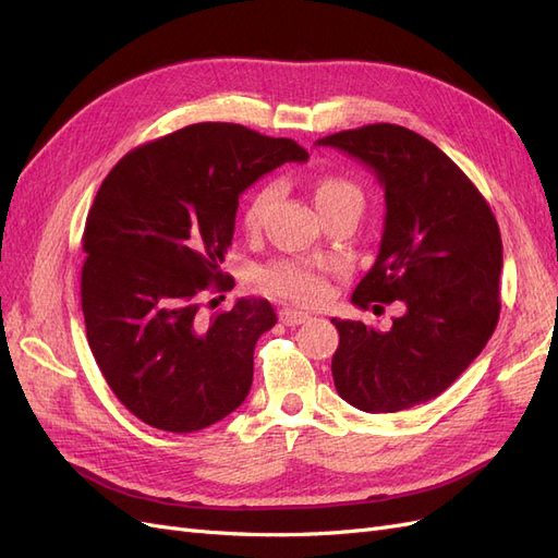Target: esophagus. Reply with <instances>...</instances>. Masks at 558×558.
Wrapping results in <instances>:
<instances>
[{"instance_id":"1","label":"esophagus","mask_w":558,"mask_h":558,"mask_svg":"<svg viewBox=\"0 0 558 558\" xmlns=\"http://www.w3.org/2000/svg\"><path fill=\"white\" fill-rule=\"evenodd\" d=\"M279 318H281V324H286V326H302L305 320H310V314L302 312V310H281Z\"/></svg>"}]
</instances>
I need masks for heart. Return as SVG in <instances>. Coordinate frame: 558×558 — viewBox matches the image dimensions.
<instances>
[{
    "label": "heart",
    "mask_w": 558,
    "mask_h": 558,
    "mask_svg": "<svg viewBox=\"0 0 558 558\" xmlns=\"http://www.w3.org/2000/svg\"><path fill=\"white\" fill-rule=\"evenodd\" d=\"M275 197H277V185L272 183L263 185V189L251 197L244 214L246 228L260 226L263 216L267 214ZM347 199L363 202L361 189L353 181L342 177H324L314 183V202L318 211H326ZM256 281L269 295L305 302V305H318V302H324L330 293L326 275L320 272L318 267L310 263H300V260H279V263L267 265L256 275Z\"/></svg>",
    "instance_id": "obj_1"
}]
</instances>
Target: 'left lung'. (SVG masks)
Wrapping results in <instances>:
<instances>
[{
  "label": "left lung",
  "mask_w": 558,
  "mask_h": 558,
  "mask_svg": "<svg viewBox=\"0 0 558 558\" xmlns=\"http://www.w3.org/2000/svg\"><path fill=\"white\" fill-rule=\"evenodd\" d=\"M316 144L361 160L384 189L377 260L351 302L361 310L404 305L386 332L332 318L340 332L335 388L369 414L410 410L447 391L496 330L502 269L496 216L459 165L408 128L375 123Z\"/></svg>",
  "instance_id": "1"
}]
</instances>
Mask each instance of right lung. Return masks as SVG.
<instances>
[{
    "mask_svg": "<svg viewBox=\"0 0 558 558\" xmlns=\"http://www.w3.org/2000/svg\"><path fill=\"white\" fill-rule=\"evenodd\" d=\"M307 158L293 140L195 123L130 150L99 185L83 232L86 337L109 388L144 424L202 430L248 396L253 349L277 314L263 298H240L205 318L199 295L234 286L221 263L240 195Z\"/></svg>",
    "mask_w": 558,
    "mask_h": 558,
    "instance_id": "right-lung-1",
    "label": "right lung"
}]
</instances>
